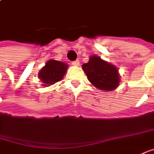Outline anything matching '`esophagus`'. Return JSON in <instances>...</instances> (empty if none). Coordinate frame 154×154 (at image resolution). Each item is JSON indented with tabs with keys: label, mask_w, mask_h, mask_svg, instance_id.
<instances>
[{
	"label": "esophagus",
	"mask_w": 154,
	"mask_h": 154,
	"mask_svg": "<svg viewBox=\"0 0 154 154\" xmlns=\"http://www.w3.org/2000/svg\"><path fill=\"white\" fill-rule=\"evenodd\" d=\"M79 64H80V61L78 60H77L75 61H72V66H78Z\"/></svg>",
	"instance_id": "esophagus-1"
}]
</instances>
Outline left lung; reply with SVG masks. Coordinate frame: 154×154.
<instances>
[{"mask_svg": "<svg viewBox=\"0 0 154 154\" xmlns=\"http://www.w3.org/2000/svg\"><path fill=\"white\" fill-rule=\"evenodd\" d=\"M88 81L101 90L112 91L119 86L120 77L117 67L96 55H92L82 66Z\"/></svg>", "mask_w": 154, "mask_h": 154, "instance_id": "left-lung-1", "label": "left lung"}]
</instances>
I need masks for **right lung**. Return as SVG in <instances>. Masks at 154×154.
Returning a JSON list of instances; mask_svg holds the SVG:
<instances>
[{"mask_svg":"<svg viewBox=\"0 0 154 154\" xmlns=\"http://www.w3.org/2000/svg\"><path fill=\"white\" fill-rule=\"evenodd\" d=\"M67 68L68 65L64 62L49 60L45 64V66L42 68L38 74V77L44 83L42 86L47 87L62 80L66 72Z\"/></svg>","mask_w":154,"mask_h":154,"instance_id":"right-lung-1","label":"right lung"}]
</instances>
